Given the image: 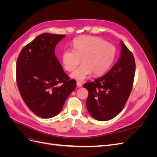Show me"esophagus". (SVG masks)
<instances>
[{"instance_id": "esophagus-1", "label": "esophagus", "mask_w": 157, "mask_h": 157, "mask_svg": "<svg viewBox=\"0 0 157 157\" xmlns=\"http://www.w3.org/2000/svg\"><path fill=\"white\" fill-rule=\"evenodd\" d=\"M77 86L79 87V88H81V87L82 86V83L80 82H79V81H77Z\"/></svg>"}]
</instances>
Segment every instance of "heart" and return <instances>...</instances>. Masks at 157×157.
I'll return each instance as SVG.
<instances>
[{
  "instance_id": "obj_1",
  "label": "heart",
  "mask_w": 157,
  "mask_h": 157,
  "mask_svg": "<svg viewBox=\"0 0 157 157\" xmlns=\"http://www.w3.org/2000/svg\"><path fill=\"white\" fill-rule=\"evenodd\" d=\"M73 50L65 49L61 54V61L65 69L73 71L71 75L78 80H82L92 73L94 76L105 73L111 67L115 57V48L100 38L82 36L73 41Z\"/></svg>"
}]
</instances>
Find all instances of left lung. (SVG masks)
Returning <instances> with one entry per match:
<instances>
[{
  "label": "left lung",
  "mask_w": 157,
  "mask_h": 157,
  "mask_svg": "<svg viewBox=\"0 0 157 157\" xmlns=\"http://www.w3.org/2000/svg\"><path fill=\"white\" fill-rule=\"evenodd\" d=\"M121 56L117 62L103 76L84 84L88 91L86 105L95 119H112L124 108L132 91L135 75V59L121 40Z\"/></svg>",
  "instance_id": "left-lung-1"
}]
</instances>
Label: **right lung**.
<instances>
[{
  "label": "right lung",
  "mask_w": 157,
  "mask_h": 157,
  "mask_svg": "<svg viewBox=\"0 0 157 157\" xmlns=\"http://www.w3.org/2000/svg\"><path fill=\"white\" fill-rule=\"evenodd\" d=\"M65 35L42 33L27 44L16 63L17 84L23 100L35 115L50 118L61 112L76 80L70 79L55 55Z\"/></svg>",
  "instance_id": "obj_1"
}]
</instances>
